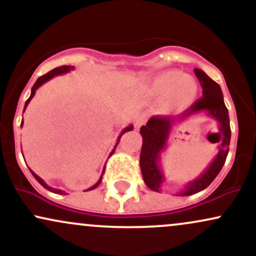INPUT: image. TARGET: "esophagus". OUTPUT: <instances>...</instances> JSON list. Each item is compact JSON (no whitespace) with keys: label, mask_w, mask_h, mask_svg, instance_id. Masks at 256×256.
Listing matches in <instances>:
<instances>
[{"label":"esophagus","mask_w":256,"mask_h":256,"mask_svg":"<svg viewBox=\"0 0 256 256\" xmlns=\"http://www.w3.org/2000/svg\"><path fill=\"white\" fill-rule=\"evenodd\" d=\"M146 114H140V116H138L136 120H134V125H136V128H140V126L146 124Z\"/></svg>","instance_id":"34e87169"}]
</instances>
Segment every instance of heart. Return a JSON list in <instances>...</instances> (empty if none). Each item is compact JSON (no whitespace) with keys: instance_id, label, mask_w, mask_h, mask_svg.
<instances>
[{"instance_id":"1","label":"heart","mask_w":256,"mask_h":256,"mask_svg":"<svg viewBox=\"0 0 256 256\" xmlns=\"http://www.w3.org/2000/svg\"><path fill=\"white\" fill-rule=\"evenodd\" d=\"M198 84L189 76L177 70L161 72L150 79L148 92L152 98H165V112L183 110L198 95Z\"/></svg>"}]
</instances>
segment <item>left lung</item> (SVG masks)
<instances>
[{
	"label": "left lung",
	"instance_id": "1",
	"mask_svg": "<svg viewBox=\"0 0 256 256\" xmlns=\"http://www.w3.org/2000/svg\"><path fill=\"white\" fill-rule=\"evenodd\" d=\"M194 71L201 83L204 98L198 100L177 120L165 116H152L146 125L142 126L140 130V134H142L143 138L140 158V171H142L146 186L152 192H162L164 183L166 180L165 174L161 170V154L166 150L167 146H168V138L173 126L190 118L192 116L204 113L206 116L216 120V125H218V132H216L219 134L218 142H220L219 150L212 162L207 166V168L198 178L185 184L184 189L180 190L177 195L190 196L204 190L219 174L220 170L225 164L226 156H228L231 128L228 112L225 106L224 98H222V89H220L219 84L208 77L202 70L195 68Z\"/></svg>",
	"mask_w": 256,
	"mask_h": 256
}]
</instances>
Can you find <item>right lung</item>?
<instances>
[{
    "label": "right lung",
    "instance_id": "add662e5",
    "mask_svg": "<svg viewBox=\"0 0 256 256\" xmlns=\"http://www.w3.org/2000/svg\"><path fill=\"white\" fill-rule=\"evenodd\" d=\"M73 68H74V67H73V66H61V67H58V68H54V70H52V71L48 72V73H46V74H44V76H42V77H40V78H38L37 80H36V83H34V86H32V89H31V95H30V98H28V101H26V104H25V107H24V112H25V110H26V107H28V104H30V101H31V100H32V98H34V94H36V90L38 89V88H40V86H42V85H43L44 83H46V82L50 80L52 78L56 77V76L64 74V73L70 72V71H71V70H73ZM132 128H134V126H132V125H128V128H125L124 130L122 131V134H119L118 140H116V146H114V149H113V150L110 152V156L112 154H113L114 150H116V146H118V143H119L120 138H122V134H124L125 132H128V131H131ZM30 171H31V170H30ZM31 173H32V176H34V177L36 178V180L38 182V183H40V185H42V186L46 188V190H49V192H55V194H60V195H64V192H62V190H58V189H55V188H52V186H49V185L46 184V182H44L42 178H40V177H38V176H37L36 173H34V171H31ZM104 171H102V174H101V177H100V179H98V183H96L95 185H92V186L89 188V189H88V190H85V192H89V190H94V189H95V188H98V185H100V183H101V182H102V176H104Z\"/></svg>",
    "mask_w": 256,
    "mask_h": 256
}]
</instances>
